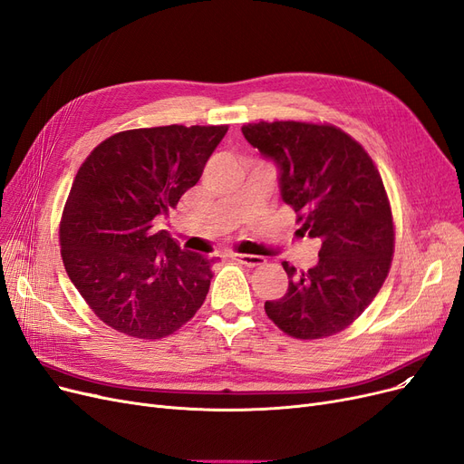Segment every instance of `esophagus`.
Segmentation results:
<instances>
[{"label": "esophagus", "instance_id": "1", "mask_svg": "<svg viewBox=\"0 0 464 464\" xmlns=\"http://www.w3.org/2000/svg\"><path fill=\"white\" fill-rule=\"evenodd\" d=\"M231 260L248 266V267H256V266H262L264 258L262 256H252V254H231Z\"/></svg>", "mask_w": 464, "mask_h": 464}]
</instances>
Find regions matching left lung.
I'll use <instances>...</instances> for the list:
<instances>
[{
	"mask_svg": "<svg viewBox=\"0 0 464 464\" xmlns=\"http://www.w3.org/2000/svg\"><path fill=\"white\" fill-rule=\"evenodd\" d=\"M243 135L276 162L298 233L321 241L319 262L307 271L283 262L288 288L266 302L267 317L300 340L344 331L379 295L392 264L393 221L379 169L331 124L258 122L243 126Z\"/></svg>",
	"mask_w": 464,
	"mask_h": 464,
	"instance_id": "1",
	"label": "left lung"
}]
</instances>
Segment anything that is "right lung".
Returning <instances> with one entry per match:
<instances>
[{"instance_id":"1","label":"right lung","mask_w":464,"mask_h":464,"mask_svg":"<svg viewBox=\"0 0 464 464\" xmlns=\"http://www.w3.org/2000/svg\"><path fill=\"white\" fill-rule=\"evenodd\" d=\"M227 126L128 130L80 166L61 219L64 269L92 312L118 333L159 340L208 295L214 260L181 250L157 216L197 185Z\"/></svg>"}]
</instances>
